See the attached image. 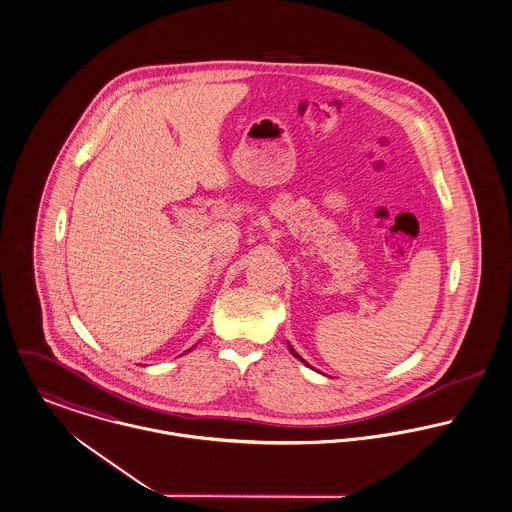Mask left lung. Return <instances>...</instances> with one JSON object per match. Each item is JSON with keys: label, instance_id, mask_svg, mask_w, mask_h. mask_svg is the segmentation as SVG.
<instances>
[{"label": "left lung", "instance_id": "obj_1", "mask_svg": "<svg viewBox=\"0 0 512 512\" xmlns=\"http://www.w3.org/2000/svg\"><path fill=\"white\" fill-rule=\"evenodd\" d=\"M290 353L294 354V356H296V358H298V360H302V362H304V358H302V356H300V354L296 353V351H294V349H292V347H290ZM304 364H306V362H304Z\"/></svg>", "mask_w": 512, "mask_h": 512}]
</instances>
